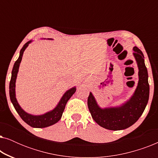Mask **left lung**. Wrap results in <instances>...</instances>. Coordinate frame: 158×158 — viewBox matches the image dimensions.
Here are the masks:
<instances>
[{"label": "left lung", "instance_id": "obj_1", "mask_svg": "<svg viewBox=\"0 0 158 158\" xmlns=\"http://www.w3.org/2000/svg\"><path fill=\"white\" fill-rule=\"evenodd\" d=\"M133 51L139 70V81L135 92L128 100L118 106L101 108L92 93L90 92L88 98V109L94 120L103 128L113 131L128 128L139 119L148 104L150 85L144 57L138 47H134Z\"/></svg>", "mask_w": 158, "mask_h": 158}]
</instances>
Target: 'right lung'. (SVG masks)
Returning <instances> with one entry per match:
<instances>
[{"label": "right lung", "instance_id": "add662e5", "mask_svg": "<svg viewBox=\"0 0 158 158\" xmlns=\"http://www.w3.org/2000/svg\"><path fill=\"white\" fill-rule=\"evenodd\" d=\"M49 40H52V39H48ZM32 42V40H30L27 42L23 45L22 48L20 51L19 57L18 60L15 62L14 68H13L11 73V78H10V84H9V95L11 101V103L14 105V106L19 114V115L21 116V118L29 124V126L34 128H45V127L52 126V125L56 124L60 121L62 117V113H63L64 108H65L66 103L68 102L69 99L71 98V96L75 94L76 91V87H73L70 89L67 90L63 94L60 99L57 105L51 111H47L44 114L41 115H33V114H29L26 112L21 106L19 105L16 97V81L17 74H18L19 66L22 60V57L23 55V52L27 48L30 43Z\"/></svg>", "mask_w": 158, "mask_h": 158}]
</instances>
